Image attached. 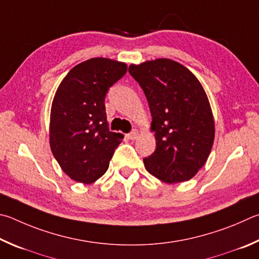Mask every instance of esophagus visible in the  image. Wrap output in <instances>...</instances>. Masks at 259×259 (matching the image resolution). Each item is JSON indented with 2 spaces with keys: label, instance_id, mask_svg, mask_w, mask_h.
Returning a JSON list of instances; mask_svg holds the SVG:
<instances>
[{
  "label": "esophagus",
  "instance_id": "1",
  "mask_svg": "<svg viewBox=\"0 0 259 259\" xmlns=\"http://www.w3.org/2000/svg\"><path fill=\"white\" fill-rule=\"evenodd\" d=\"M139 134H140V131L137 130V128H134V130L132 131V132H131V133L128 134V139L135 140V139H137V138L139 137Z\"/></svg>",
  "mask_w": 259,
  "mask_h": 259
}]
</instances>
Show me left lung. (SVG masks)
I'll list each match as a JSON object with an SVG mask.
<instances>
[{
	"mask_svg": "<svg viewBox=\"0 0 259 259\" xmlns=\"http://www.w3.org/2000/svg\"><path fill=\"white\" fill-rule=\"evenodd\" d=\"M146 94L157 149L144 158L151 175L168 184L191 180L206 164L215 139L209 100L192 71L167 58L130 65Z\"/></svg>",
	"mask_w": 259,
	"mask_h": 259,
	"instance_id": "8db88e82",
	"label": "left lung"
}]
</instances>
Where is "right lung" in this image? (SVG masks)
<instances>
[{"mask_svg": "<svg viewBox=\"0 0 259 259\" xmlns=\"http://www.w3.org/2000/svg\"><path fill=\"white\" fill-rule=\"evenodd\" d=\"M125 62L92 58L61 80L50 113V148L71 180L91 184L106 173L124 135L109 131L107 91L126 74Z\"/></svg>", "mask_w": 259, "mask_h": 259, "instance_id": "1", "label": "right lung"}]
</instances>
